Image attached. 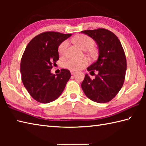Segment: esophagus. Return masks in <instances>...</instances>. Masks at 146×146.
<instances>
[{"label": "esophagus", "instance_id": "34e87169", "mask_svg": "<svg viewBox=\"0 0 146 146\" xmlns=\"http://www.w3.org/2000/svg\"><path fill=\"white\" fill-rule=\"evenodd\" d=\"M76 72V71H71V75H75Z\"/></svg>", "mask_w": 146, "mask_h": 146}]
</instances>
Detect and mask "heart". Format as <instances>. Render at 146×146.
<instances>
[{
  "instance_id": "heart-1",
  "label": "heart",
  "mask_w": 146,
  "mask_h": 146,
  "mask_svg": "<svg viewBox=\"0 0 146 146\" xmlns=\"http://www.w3.org/2000/svg\"><path fill=\"white\" fill-rule=\"evenodd\" d=\"M73 41L84 50H88V49H91L94 45V40L90 37L84 35L76 36L73 38ZM68 46V40H64L59 45L58 51L60 56L64 57L66 55ZM89 63V59L86 58L82 59V60L70 58L64 63V67L71 71H78L88 66Z\"/></svg>"
}]
</instances>
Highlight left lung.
<instances>
[{"label": "left lung", "mask_w": 146, "mask_h": 146, "mask_svg": "<svg viewBox=\"0 0 146 146\" xmlns=\"http://www.w3.org/2000/svg\"><path fill=\"white\" fill-rule=\"evenodd\" d=\"M82 33L95 40L99 51L97 61L87 68L90 73L97 70L98 73L94 80L86 74L82 90L92 101L107 103L117 95L124 82L127 70L124 50L117 36L109 30L98 28Z\"/></svg>", "instance_id": "obj_1"}]
</instances>
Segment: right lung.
Wrapping results in <instances>:
<instances>
[{"label":"right lung","instance_id":"right-lung-1","mask_svg":"<svg viewBox=\"0 0 146 146\" xmlns=\"http://www.w3.org/2000/svg\"><path fill=\"white\" fill-rule=\"evenodd\" d=\"M71 34L48 31L31 39L21 61V79L30 95L37 102L48 104L57 99L71 77L68 70L52 75L51 70L59 60L58 48Z\"/></svg>","mask_w":146,"mask_h":146}]
</instances>
